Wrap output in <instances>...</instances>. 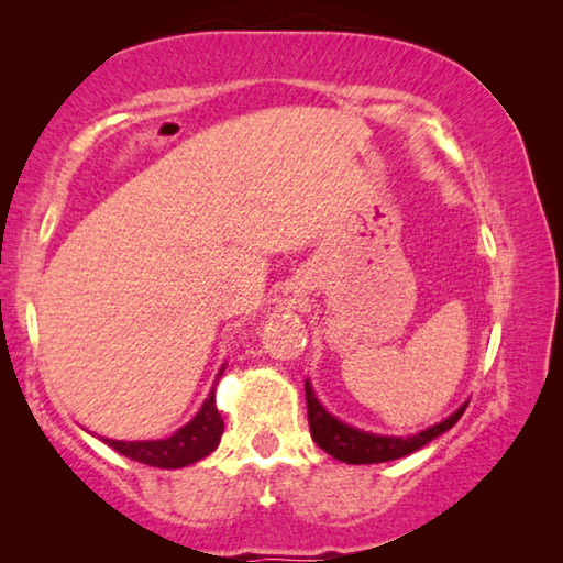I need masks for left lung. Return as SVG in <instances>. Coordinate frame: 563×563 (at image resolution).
<instances>
[{
    "mask_svg": "<svg viewBox=\"0 0 563 563\" xmlns=\"http://www.w3.org/2000/svg\"><path fill=\"white\" fill-rule=\"evenodd\" d=\"M305 395H307V418H310L312 441L318 443L322 451L330 453L333 459L345 461V464H382V461L410 456V453L420 451L422 445L435 441L438 435H443L445 430L456 426L468 405L464 402L456 412L449 415V418L435 422V426H430L426 430H420V433L415 435H379V433H368V430L353 428L349 422L338 420L335 415H330L325 407H322L318 395H314L310 379L305 382Z\"/></svg>",
    "mask_w": 563,
    "mask_h": 563,
    "instance_id": "left-lung-1",
    "label": "left lung"
}]
</instances>
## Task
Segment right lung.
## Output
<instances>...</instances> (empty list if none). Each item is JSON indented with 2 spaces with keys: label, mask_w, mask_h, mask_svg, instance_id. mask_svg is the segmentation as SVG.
Returning <instances> with one entry per match:
<instances>
[{
  "label": "right lung",
  "mask_w": 563,
  "mask_h": 563,
  "mask_svg": "<svg viewBox=\"0 0 563 563\" xmlns=\"http://www.w3.org/2000/svg\"><path fill=\"white\" fill-rule=\"evenodd\" d=\"M225 372V364L218 372V379ZM214 379V382H218ZM222 430V422L218 407H214V387L210 395L199 407V412L191 418L187 426H181L174 435L161 438V441H112V438H102V441L114 449L122 456L141 461V464L156 466V468H181L195 464V461L210 456L218 449Z\"/></svg>",
  "instance_id": "right-lung-1"
}]
</instances>
